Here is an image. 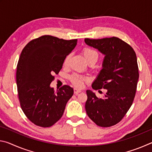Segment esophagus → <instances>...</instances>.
I'll list each match as a JSON object with an SVG mask.
<instances>
[{"label":"esophagus","mask_w":152,"mask_h":152,"mask_svg":"<svg viewBox=\"0 0 152 152\" xmlns=\"http://www.w3.org/2000/svg\"><path fill=\"white\" fill-rule=\"evenodd\" d=\"M81 92L82 91H80V90H78V89H76V88H74V94H75L76 95L79 94L80 92Z\"/></svg>","instance_id":"obj_1"}]
</instances>
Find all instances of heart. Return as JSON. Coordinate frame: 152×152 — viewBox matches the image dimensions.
<instances>
[{
    "mask_svg": "<svg viewBox=\"0 0 152 152\" xmlns=\"http://www.w3.org/2000/svg\"><path fill=\"white\" fill-rule=\"evenodd\" d=\"M83 54L85 57L86 61H90L91 60H96L97 61L98 58H99V55L96 51L92 50L91 48H85L83 50ZM69 58H70V56H67L64 60V65L66 66L68 63ZM70 82L73 84L74 86L77 87V88H82L84 86V82L86 80V78L83 76L79 75V74H74L70 77Z\"/></svg>",
    "mask_w": 152,
    "mask_h": 152,
    "instance_id": "b5f03b06",
    "label": "heart"
}]
</instances>
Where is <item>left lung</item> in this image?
Listing matches in <instances>:
<instances>
[{
	"mask_svg": "<svg viewBox=\"0 0 152 152\" xmlns=\"http://www.w3.org/2000/svg\"><path fill=\"white\" fill-rule=\"evenodd\" d=\"M84 41L105 55L92 87L107 91L103 98L86 91V111L98 126L111 127L122 120L133 104L139 78L137 56L132 46L116 37Z\"/></svg>",
	"mask_w": 152,
	"mask_h": 152,
	"instance_id": "8db88e82",
	"label": "left lung"
}]
</instances>
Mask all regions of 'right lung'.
Wrapping results in <instances>:
<instances>
[{"instance_id": "add662e5", "label": "right lung", "mask_w": 152, "mask_h": 152, "mask_svg": "<svg viewBox=\"0 0 152 152\" xmlns=\"http://www.w3.org/2000/svg\"><path fill=\"white\" fill-rule=\"evenodd\" d=\"M76 44V39L45 35L30 41L22 50L16 72L18 96L23 111L35 125L51 127L62 117L74 90L64 85L55 91L50 84Z\"/></svg>"}]
</instances>
